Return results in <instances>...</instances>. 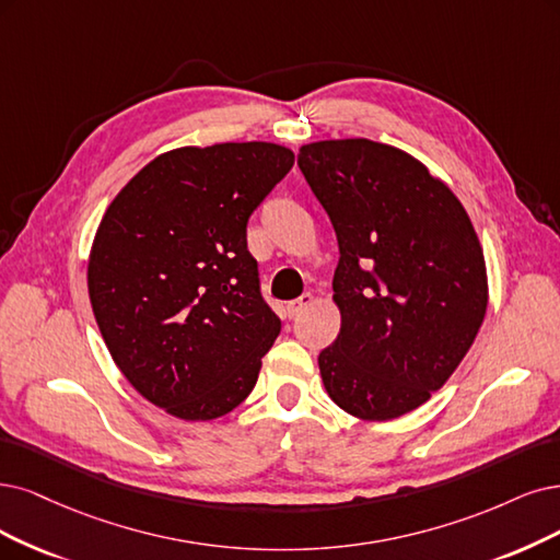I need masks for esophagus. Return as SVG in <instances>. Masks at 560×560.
Instances as JSON below:
<instances>
[{"instance_id":"esophagus-1","label":"esophagus","mask_w":560,"mask_h":560,"mask_svg":"<svg viewBox=\"0 0 560 560\" xmlns=\"http://www.w3.org/2000/svg\"><path fill=\"white\" fill-rule=\"evenodd\" d=\"M314 302V295L312 293H304V295H300L298 300H293V302H288V306H285V312H288V318H295L298 314H302L304 308Z\"/></svg>"}]
</instances>
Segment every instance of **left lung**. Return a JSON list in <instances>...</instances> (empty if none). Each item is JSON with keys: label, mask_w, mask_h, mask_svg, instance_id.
I'll use <instances>...</instances> for the list:
<instances>
[{"label": "left lung", "mask_w": 560, "mask_h": 560, "mask_svg": "<svg viewBox=\"0 0 560 560\" xmlns=\"http://www.w3.org/2000/svg\"><path fill=\"white\" fill-rule=\"evenodd\" d=\"M298 165L335 225L341 332L318 355L327 395L362 420L422 406L487 312L475 228L420 161L366 138L304 144Z\"/></svg>", "instance_id": "8db88e82"}]
</instances>
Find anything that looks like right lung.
I'll list each match as a JSON object with an SVG mask.
<instances>
[{"mask_svg": "<svg viewBox=\"0 0 560 560\" xmlns=\"http://www.w3.org/2000/svg\"><path fill=\"white\" fill-rule=\"evenodd\" d=\"M293 163L272 142L173 150L101 219L88 269L101 337L127 381L175 418L240 406L281 332L246 223Z\"/></svg>", "mask_w": 560, "mask_h": 560, "instance_id": "add662e5", "label": "right lung"}]
</instances>
